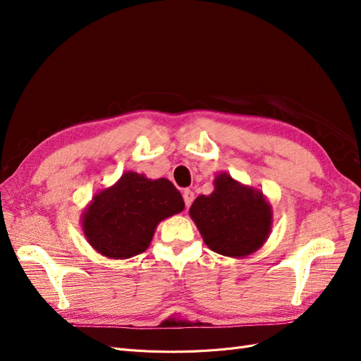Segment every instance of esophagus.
<instances>
[{"label": "esophagus", "instance_id": "34e87169", "mask_svg": "<svg viewBox=\"0 0 361 361\" xmlns=\"http://www.w3.org/2000/svg\"><path fill=\"white\" fill-rule=\"evenodd\" d=\"M182 195H183L185 206L190 207V206H191V203H192V200H194V192H192L191 190H185V191L182 192Z\"/></svg>", "mask_w": 361, "mask_h": 361}]
</instances>
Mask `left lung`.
<instances>
[{"instance_id": "1", "label": "left lung", "mask_w": 361, "mask_h": 361, "mask_svg": "<svg viewBox=\"0 0 361 361\" xmlns=\"http://www.w3.org/2000/svg\"><path fill=\"white\" fill-rule=\"evenodd\" d=\"M209 195H199L190 207L204 244L218 255L245 257L265 244L272 227V209L260 190L220 173Z\"/></svg>"}]
</instances>
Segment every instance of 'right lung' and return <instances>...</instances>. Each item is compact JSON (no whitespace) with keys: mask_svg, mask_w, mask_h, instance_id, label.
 I'll return each mask as SVG.
<instances>
[{"mask_svg":"<svg viewBox=\"0 0 361 361\" xmlns=\"http://www.w3.org/2000/svg\"><path fill=\"white\" fill-rule=\"evenodd\" d=\"M180 192L169 179L126 171L113 187L93 195L82 214L89 244L105 257L129 259L150 245L157 226L183 211Z\"/></svg>","mask_w":361,"mask_h":361,"instance_id":"1","label":"right lung"}]
</instances>
